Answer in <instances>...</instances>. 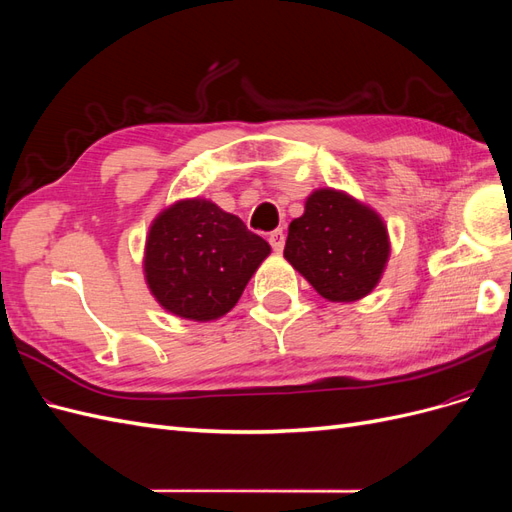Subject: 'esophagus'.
Masks as SVG:
<instances>
[{
	"label": "esophagus",
	"mask_w": 512,
	"mask_h": 512,
	"mask_svg": "<svg viewBox=\"0 0 512 512\" xmlns=\"http://www.w3.org/2000/svg\"><path fill=\"white\" fill-rule=\"evenodd\" d=\"M284 241H286V235H284L282 228L273 230L271 235H269V243H271V247H273L275 252H282L284 250Z\"/></svg>",
	"instance_id": "1"
}]
</instances>
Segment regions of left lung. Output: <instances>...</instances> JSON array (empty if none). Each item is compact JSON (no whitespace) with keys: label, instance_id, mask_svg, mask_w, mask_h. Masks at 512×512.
<instances>
[{"label":"left lung","instance_id":"8db88e82","mask_svg":"<svg viewBox=\"0 0 512 512\" xmlns=\"http://www.w3.org/2000/svg\"><path fill=\"white\" fill-rule=\"evenodd\" d=\"M391 254L384 220L354 196L320 188L288 226L284 258L333 303L359 301L374 290Z\"/></svg>","mask_w":512,"mask_h":512}]
</instances>
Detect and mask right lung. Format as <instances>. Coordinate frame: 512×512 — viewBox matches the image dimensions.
<instances>
[{"mask_svg":"<svg viewBox=\"0 0 512 512\" xmlns=\"http://www.w3.org/2000/svg\"><path fill=\"white\" fill-rule=\"evenodd\" d=\"M271 254V245L207 198L162 209L145 241L143 271L156 301L185 320L228 314Z\"/></svg>","mask_w":512,"mask_h":512,"instance_id":"right-lung-1","label":"right lung"}]
</instances>
